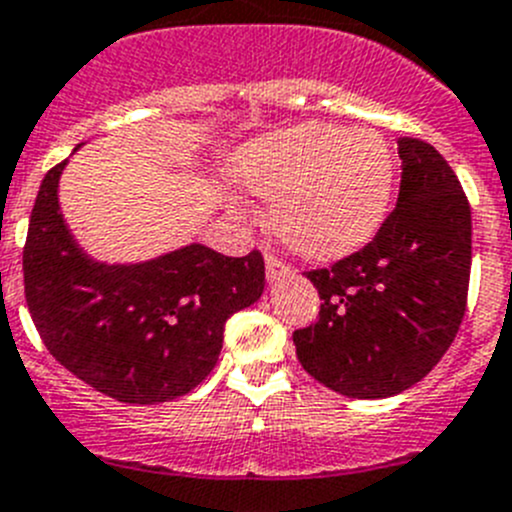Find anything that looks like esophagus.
<instances>
[{
    "mask_svg": "<svg viewBox=\"0 0 512 512\" xmlns=\"http://www.w3.org/2000/svg\"><path fill=\"white\" fill-rule=\"evenodd\" d=\"M289 274H294V269L287 261L276 259L274 253H266V276H269V281H279Z\"/></svg>",
    "mask_w": 512,
    "mask_h": 512,
    "instance_id": "esophagus-1",
    "label": "esophagus"
}]
</instances>
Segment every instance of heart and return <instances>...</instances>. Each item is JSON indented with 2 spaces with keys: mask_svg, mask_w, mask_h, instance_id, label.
Masks as SVG:
<instances>
[{
  "mask_svg": "<svg viewBox=\"0 0 512 512\" xmlns=\"http://www.w3.org/2000/svg\"><path fill=\"white\" fill-rule=\"evenodd\" d=\"M236 175L271 200V231L309 259L363 246L391 205L396 159L378 131L299 124L246 144Z\"/></svg>",
  "mask_w": 512,
  "mask_h": 512,
  "instance_id": "obj_1",
  "label": "heart"
}]
</instances>
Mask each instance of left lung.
Returning <instances> with one entry per match:
<instances>
[{
	"instance_id": "obj_1",
	"label": "left lung",
	"mask_w": 512,
	"mask_h": 512,
	"mask_svg": "<svg viewBox=\"0 0 512 512\" xmlns=\"http://www.w3.org/2000/svg\"><path fill=\"white\" fill-rule=\"evenodd\" d=\"M396 210L360 251L307 271L320 320L294 332L314 381L348 398H388L419 383L462 325L472 266V215L447 159L398 139Z\"/></svg>"
}]
</instances>
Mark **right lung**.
Wrapping results in <instances>:
<instances>
[{"mask_svg":"<svg viewBox=\"0 0 512 512\" xmlns=\"http://www.w3.org/2000/svg\"><path fill=\"white\" fill-rule=\"evenodd\" d=\"M68 159L42 180L22 271L45 348L75 378L121 403H164L218 363L225 320L264 292V256L231 259L190 243L142 264L93 261L58 203Z\"/></svg>","mask_w":512,"mask_h":512,"instance_id":"add662e5","label":"right lung"}]
</instances>
